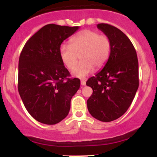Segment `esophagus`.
Wrapping results in <instances>:
<instances>
[{"label":"esophagus","mask_w":157,"mask_h":157,"mask_svg":"<svg viewBox=\"0 0 157 157\" xmlns=\"http://www.w3.org/2000/svg\"><path fill=\"white\" fill-rule=\"evenodd\" d=\"M80 83L82 86H86V81L83 80H80Z\"/></svg>","instance_id":"obj_1"}]
</instances>
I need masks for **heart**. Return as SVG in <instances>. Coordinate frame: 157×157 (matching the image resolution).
Masks as SVG:
<instances>
[{
    "instance_id": "1",
    "label": "heart",
    "mask_w": 157,
    "mask_h": 157,
    "mask_svg": "<svg viewBox=\"0 0 157 157\" xmlns=\"http://www.w3.org/2000/svg\"><path fill=\"white\" fill-rule=\"evenodd\" d=\"M111 51V41L108 35L89 29L79 32L70 40V45L62 44L60 56L64 66L71 70L80 56L81 62L74 67L72 75L84 78L94 70L100 69L109 60Z\"/></svg>"
}]
</instances>
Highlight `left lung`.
Listing matches in <instances>:
<instances>
[{"mask_svg":"<svg viewBox=\"0 0 157 157\" xmlns=\"http://www.w3.org/2000/svg\"><path fill=\"white\" fill-rule=\"evenodd\" d=\"M97 28L111 39V51L103 68L86 82L93 90L87 107L93 117L111 122L122 116L134 100L139 87L138 59L121 30L107 23H99Z\"/></svg>","mask_w":157,"mask_h":157,"instance_id":"left-lung-1","label":"left lung"}]
</instances>
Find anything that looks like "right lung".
Segmentation results:
<instances>
[{
  "label": "right lung",
  "instance_id": "1",
  "mask_svg": "<svg viewBox=\"0 0 157 157\" xmlns=\"http://www.w3.org/2000/svg\"><path fill=\"white\" fill-rule=\"evenodd\" d=\"M78 26L48 24L32 36L19 57L18 91L24 106L37 121L55 125L66 117L71 100L80 86L60 56L63 41Z\"/></svg>",
  "mask_w": 157,
  "mask_h": 157
}]
</instances>
